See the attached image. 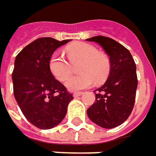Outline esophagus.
<instances>
[{"instance_id":"obj_1","label":"esophagus","mask_w":156,"mask_h":156,"mask_svg":"<svg viewBox=\"0 0 156 156\" xmlns=\"http://www.w3.org/2000/svg\"><path fill=\"white\" fill-rule=\"evenodd\" d=\"M82 94H83L82 92H75V93L73 94V96H74V98H77V97L80 96Z\"/></svg>"}]
</instances>
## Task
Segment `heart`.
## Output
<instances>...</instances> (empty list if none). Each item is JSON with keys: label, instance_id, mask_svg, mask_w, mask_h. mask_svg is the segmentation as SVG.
I'll return each mask as SVG.
<instances>
[{"label": "heart", "instance_id": "b5f03b06", "mask_svg": "<svg viewBox=\"0 0 156 156\" xmlns=\"http://www.w3.org/2000/svg\"><path fill=\"white\" fill-rule=\"evenodd\" d=\"M72 62H80V75L72 76L65 82L67 88L78 91L90 87L94 81L101 83L107 78L110 71L108 57L98 52L94 46L87 43H77L67 49ZM49 69L56 80L63 81L70 75V64L59 51H55L49 61Z\"/></svg>", "mask_w": 156, "mask_h": 156}]
</instances>
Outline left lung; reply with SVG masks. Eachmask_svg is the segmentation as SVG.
Returning <instances> with one entry per match:
<instances>
[{
  "label": "left lung",
  "mask_w": 156,
  "mask_h": 156,
  "mask_svg": "<svg viewBox=\"0 0 156 156\" xmlns=\"http://www.w3.org/2000/svg\"><path fill=\"white\" fill-rule=\"evenodd\" d=\"M87 41L96 42L109 56V77L94 91L95 102L87 111L88 118L102 128L112 129L129 118L135 104L137 87L136 67L126 48L114 39L95 36Z\"/></svg>",
  "instance_id": "1"
}]
</instances>
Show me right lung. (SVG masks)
I'll return each instance as SVG.
<instances>
[{
    "instance_id": "1",
    "label": "right lung",
    "mask_w": 156,
    "mask_h": 156,
    "mask_svg": "<svg viewBox=\"0 0 156 156\" xmlns=\"http://www.w3.org/2000/svg\"><path fill=\"white\" fill-rule=\"evenodd\" d=\"M69 41L40 37L27 45L15 58L13 94L26 119L39 129H49L60 124L73 100L72 94L49 69L53 52Z\"/></svg>"
}]
</instances>
